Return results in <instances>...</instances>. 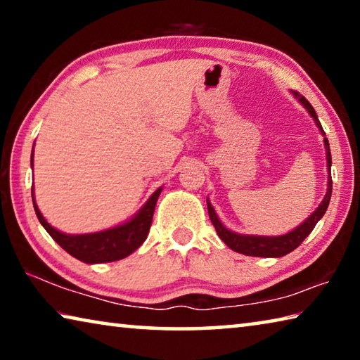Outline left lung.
Instances as JSON below:
<instances>
[{
    "mask_svg": "<svg viewBox=\"0 0 360 360\" xmlns=\"http://www.w3.org/2000/svg\"><path fill=\"white\" fill-rule=\"evenodd\" d=\"M295 98L302 103L303 108L307 109L308 114L314 119L316 125L321 130L322 136H326L324 130H322V125L316 115L314 108L309 105V101L302 96L298 92H292ZM324 146H326V157H327V172H328V179H327V192L324 195V200H322L321 205L316 208V211L309 216L307 221L302 222L298 227H295L292 231L285 235L279 236H262V235H243L236 233V231L229 230L225 225L219 221L214 208H212L210 200H206L208 203V214L212 225L216 227V231L225 245H227L231 251L245 254V255H252V257H283V255L289 254L294 251L295 248L302 245V241L307 238V236L311 233L316 224L321 221V217L326 214L328 202H330L332 197V174H330V167H332V155H330V148H328V139L324 138Z\"/></svg>",
    "mask_w": 360,
    "mask_h": 360,
    "instance_id": "1",
    "label": "left lung"
}]
</instances>
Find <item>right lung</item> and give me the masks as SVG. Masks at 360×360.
<instances>
[{
	"label": "right lung",
	"instance_id": "obj_1",
	"mask_svg": "<svg viewBox=\"0 0 360 360\" xmlns=\"http://www.w3.org/2000/svg\"><path fill=\"white\" fill-rule=\"evenodd\" d=\"M32 168H33V150H32ZM162 192V187L150 195V198L143 205L130 221L115 225L108 230L95 231V233H81L70 235L63 233L57 229H53L49 224L44 216L41 214L38 205L34 202V188L32 186V198L33 206L42 227L47 230V233L62 246L66 252L84 264H105V262H115L125 259L127 255L135 252L148 238L152 216L158 200V195Z\"/></svg>",
	"mask_w": 360,
	"mask_h": 360
}]
</instances>
